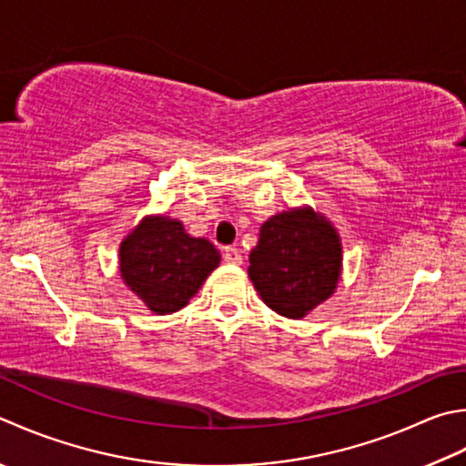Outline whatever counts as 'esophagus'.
<instances>
[{
  "mask_svg": "<svg viewBox=\"0 0 466 466\" xmlns=\"http://www.w3.org/2000/svg\"><path fill=\"white\" fill-rule=\"evenodd\" d=\"M224 260L228 264H242V252L234 246H228V248H224Z\"/></svg>",
  "mask_w": 466,
  "mask_h": 466,
  "instance_id": "1",
  "label": "esophagus"
}]
</instances>
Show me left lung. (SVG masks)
I'll use <instances>...</instances> for the list:
<instances>
[{
	"label": "left lung",
	"instance_id": "obj_1",
	"mask_svg": "<svg viewBox=\"0 0 466 466\" xmlns=\"http://www.w3.org/2000/svg\"><path fill=\"white\" fill-rule=\"evenodd\" d=\"M341 240L313 208H290L260 226L248 277L272 311L303 319L329 299L341 277Z\"/></svg>",
	"mask_w": 466,
	"mask_h": 466
}]
</instances>
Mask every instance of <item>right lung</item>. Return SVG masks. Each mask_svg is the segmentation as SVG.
<instances>
[{
	"label": "right lung",
	"instance_id": "obj_1",
	"mask_svg": "<svg viewBox=\"0 0 466 466\" xmlns=\"http://www.w3.org/2000/svg\"><path fill=\"white\" fill-rule=\"evenodd\" d=\"M218 264L220 252L194 238L169 216H147L121 242L118 270L125 285L155 315L184 309Z\"/></svg>",
	"mask_w": 466,
	"mask_h": 466
}]
</instances>
